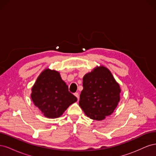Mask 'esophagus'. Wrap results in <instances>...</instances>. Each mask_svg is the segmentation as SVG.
Returning <instances> with one entry per match:
<instances>
[{
	"label": "esophagus",
	"instance_id": "obj_1",
	"mask_svg": "<svg viewBox=\"0 0 156 156\" xmlns=\"http://www.w3.org/2000/svg\"><path fill=\"white\" fill-rule=\"evenodd\" d=\"M73 95H74L75 97H76V98L78 99V100H79V93L75 92V93L73 94Z\"/></svg>",
	"mask_w": 156,
	"mask_h": 156
}]
</instances>
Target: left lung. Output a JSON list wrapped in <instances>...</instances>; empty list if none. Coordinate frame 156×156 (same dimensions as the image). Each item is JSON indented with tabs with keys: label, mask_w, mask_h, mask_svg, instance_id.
<instances>
[{
	"label": "left lung",
	"mask_w": 156,
	"mask_h": 156,
	"mask_svg": "<svg viewBox=\"0 0 156 156\" xmlns=\"http://www.w3.org/2000/svg\"><path fill=\"white\" fill-rule=\"evenodd\" d=\"M79 106L90 119L101 120L111 115L120 101L121 90L107 68L100 66L83 79Z\"/></svg>",
	"instance_id": "left-lung-1"
}]
</instances>
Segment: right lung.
<instances>
[{"instance_id": "1", "label": "right lung", "mask_w": 156, "mask_h": 156, "mask_svg": "<svg viewBox=\"0 0 156 156\" xmlns=\"http://www.w3.org/2000/svg\"><path fill=\"white\" fill-rule=\"evenodd\" d=\"M31 98L44 115L49 119L58 118L67 108L77 101V98L68 90V87L56 71L45 69L32 88Z\"/></svg>"}]
</instances>
